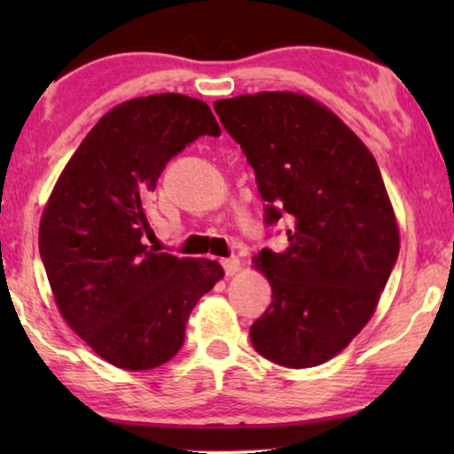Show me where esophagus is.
Masks as SVG:
<instances>
[{"label": "esophagus", "instance_id": "1", "mask_svg": "<svg viewBox=\"0 0 454 454\" xmlns=\"http://www.w3.org/2000/svg\"><path fill=\"white\" fill-rule=\"evenodd\" d=\"M221 264H223V270H225L227 277H231V275H235V272L239 270V258L238 256L221 260Z\"/></svg>", "mask_w": 454, "mask_h": 454}]
</instances>
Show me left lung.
<instances>
[{
	"label": "left lung",
	"mask_w": 454,
	"mask_h": 454,
	"mask_svg": "<svg viewBox=\"0 0 454 454\" xmlns=\"http://www.w3.org/2000/svg\"><path fill=\"white\" fill-rule=\"evenodd\" d=\"M244 151L266 227L289 216L287 247L254 258L272 301L254 349L285 368L337 356L368 325L399 256V229L376 159L333 111L295 92L215 103Z\"/></svg>",
	"instance_id": "left-lung-1"
}]
</instances>
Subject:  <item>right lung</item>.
Returning <instances> with one entry per match:
<instances>
[{
    "label": "right lung",
    "mask_w": 454,
    "mask_h": 454,
    "mask_svg": "<svg viewBox=\"0 0 454 454\" xmlns=\"http://www.w3.org/2000/svg\"><path fill=\"white\" fill-rule=\"evenodd\" d=\"M200 136L221 128L198 98L165 92L117 105L74 153L43 213L39 252L61 316L121 370L176 357L190 312L223 278L215 260L142 244L157 179Z\"/></svg>",
    "instance_id": "right-lung-1"
}]
</instances>
